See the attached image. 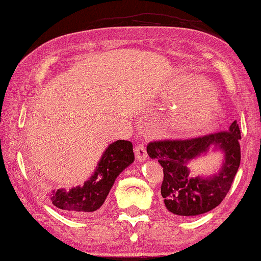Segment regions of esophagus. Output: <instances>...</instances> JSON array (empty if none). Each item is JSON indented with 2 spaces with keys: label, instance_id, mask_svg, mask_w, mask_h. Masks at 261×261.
I'll use <instances>...</instances> for the list:
<instances>
[{
  "label": "esophagus",
  "instance_id": "1",
  "mask_svg": "<svg viewBox=\"0 0 261 261\" xmlns=\"http://www.w3.org/2000/svg\"><path fill=\"white\" fill-rule=\"evenodd\" d=\"M134 151H135L136 159H138L140 162L146 161V159H147V150H146V147H144L143 144H139V146H136Z\"/></svg>",
  "mask_w": 261,
  "mask_h": 261
}]
</instances>
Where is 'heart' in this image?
Returning a JSON list of instances; mask_svg holds the SVG:
<instances>
[{
  "instance_id": "b5f03b06",
  "label": "heart",
  "mask_w": 261,
  "mask_h": 261,
  "mask_svg": "<svg viewBox=\"0 0 261 261\" xmlns=\"http://www.w3.org/2000/svg\"><path fill=\"white\" fill-rule=\"evenodd\" d=\"M215 89L202 78L181 75L163 92L167 102L175 103L170 132L176 135L195 136L205 133L219 117Z\"/></svg>"
}]
</instances>
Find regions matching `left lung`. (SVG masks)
Listing matches in <instances>:
<instances>
[{"label": "left lung", "instance_id": "8db88e82", "mask_svg": "<svg viewBox=\"0 0 261 261\" xmlns=\"http://www.w3.org/2000/svg\"><path fill=\"white\" fill-rule=\"evenodd\" d=\"M237 121L228 130L189 140H164L147 146L150 159L163 168L161 195L166 209L177 216H197L215 209L225 198L240 164ZM210 150L224 155L222 168L210 176L191 178L187 164Z\"/></svg>", "mask_w": 261, "mask_h": 261}]
</instances>
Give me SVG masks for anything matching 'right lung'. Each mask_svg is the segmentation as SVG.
Segmentation results:
<instances>
[{
	"mask_svg": "<svg viewBox=\"0 0 261 261\" xmlns=\"http://www.w3.org/2000/svg\"><path fill=\"white\" fill-rule=\"evenodd\" d=\"M134 162L133 144L126 140H118L106 148L93 175L83 187L54 190L50 194L52 204L71 216L89 215L97 211L110 194L120 172Z\"/></svg>",
	"mask_w": 261,
	"mask_h": 261,
	"instance_id": "obj_1",
	"label": "right lung"
}]
</instances>
